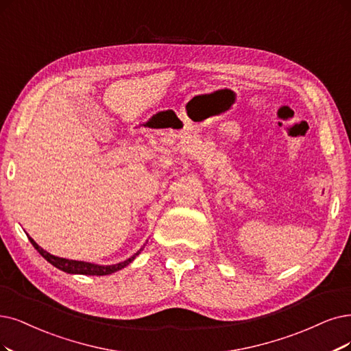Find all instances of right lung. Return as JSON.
I'll list each match as a JSON object with an SVG mask.
<instances>
[{
	"label": "right lung",
	"instance_id": "add662e5",
	"mask_svg": "<svg viewBox=\"0 0 351 351\" xmlns=\"http://www.w3.org/2000/svg\"><path fill=\"white\" fill-rule=\"evenodd\" d=\"M30 243L33 244V247L40 253L46 261L53 265L55 267L60 269L62 271H66V274H71V275H89V276H104V275H111L114 274V271H119L121 269H124L125 266H128L130 263H132L134 258L140 254V252L143 250V247L134 253L132 257H128L127 261L124 262H120V263H115V265H95V263H89V262H82V261H71V258H63V257H58V256H53L50 254L49 252H46L45 249H42L40 245H38L29 234H27Z\"/></svg>",
	"mask_w": 351,
	"mask_h": 351
}]
</instances>
